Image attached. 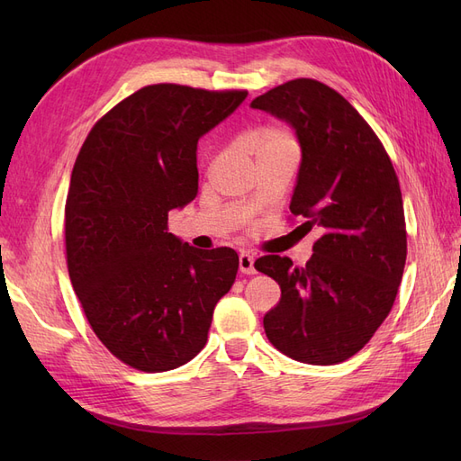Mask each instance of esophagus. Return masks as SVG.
<instances>
[{"label": "esophagus", "mask_w": 461, "mask_h": 461, "mask_svg": "<svg viewBox=\"0 0 461 461\" xmlns=\"http://www.w3.org/2000/svg\"><path fill=\"white\" fill-rule=\"evenodd\" d=\"M239 267H240V273H244V275H254L256 273L254 256L252 254H240Z\"/></svg>", "instance_id": "esophagus-1"}]
</instances>
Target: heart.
Segmentation results:
<instances>
[{
  "mask_svg": "<svg viewBox=\"0 0 461 461\" xmlns=\"http://www.w3.org/2000/svg\"><path fill=\"white\" fill-rule=\"evenodd\" d=\"M252 144L256 148L258 156H265V153H275V151H292V149L298 151L296 138L281 127L259 129L252 138Z\"/></svg>",
  "mask_w": 461,
  "mask_h": 461,
  "instance_id": "obj_1",
  "label": "heart"
}]
</instances>
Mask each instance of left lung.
Instances as JSON below:
<instances>
[{"instance_id": "left-lung-1", "label": "left lung", "mask_w": 461, "mask_h": 461, "mask_svg": "<svg viewBox=\"0 0 461 461\" xmlns=\"http://www.w3.org/2000/svg\"><path fill=\"white\" fill-rule=\"evenodd\" d=\"M290 122L302 146L290 212L323 230L305 267L263 256L254 267L281 286L263 317L269 342L310 366H334L364 348L390 313L408 254L396 171L367 121L337 90L296 78L252 102Z\"/></svg>"}]
</instances>
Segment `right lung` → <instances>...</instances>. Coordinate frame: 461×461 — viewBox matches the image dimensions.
I'll return each instance as SVG.
<instances>
[{
    "mask_svg": "<svg viewBox=\"0 0 461 461\" xmlns=\"http://www.w3.org/2000/svg\"><path fill=\"white\" fill-rule=\"evenodd\" d=\"M246 95L144 86L109 109L78 151L65 203L68 276L95 337L138 371L196 357L239 273L234 249L183 244L167 221L198 194V140Z\"/></svg>",
    "mask_w": 461,
    "mask_h": 461,
    "instance_id": "obj_1",
    "label": "right lung"
}]
</instances>
